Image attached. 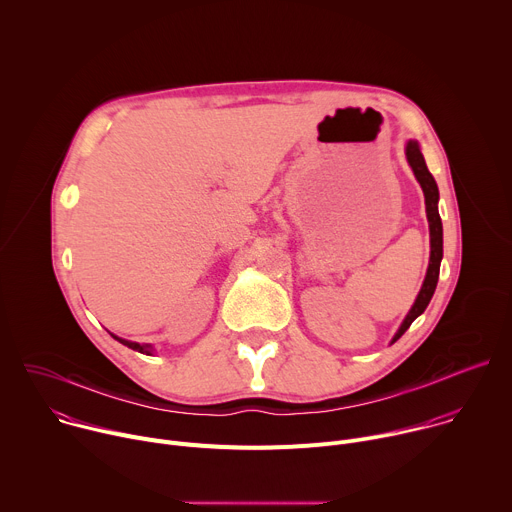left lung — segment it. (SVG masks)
Here are the masks:
<instances>
[{
  "instance_id": "left-lung-1",
  "label": "left lung",
  "mask_w": 512,
  "mask_h": 512,
  "mask_svg": "<svg viewBox=\"0 0 512 512\" xmlns=\"http://www.w3.org/2000/svg\"><path fill=\"white\" fill-rule=\"evenodd\" d=\"M405 156L407 162L417 178V182L421 184L423 196H425V212H427V223H429V243H431V255H429V267L423 279V285L417 294L415 304L411 306L409 314L405 316L401 328L397 330V334L393 336V342L399 340L403 336V332L411 326V322L421 316L433 296L435 285H437V277H440V263L444 257V229H442V218H440V210H437V200H440V190H437V184L433 180V176L429 174L425 160L421 156L419 143L415 139H409L405 145Z\"/></svg>"
}]
</instances>
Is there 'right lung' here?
I'll return each mask as SVG.
<instances>
[{"mask_svg":"<svg viewBox=\"0 0 512 512\" xmlns=\"http://www.w3.org/2000/svg\"><path fill=\"white\" fill-rule=\"evenodd\" d=\"M113 336V334H111ZM115 340H119L121 344H125V346H129V348H133V350H137V352H141V354H152L154 352V346L152 344H137V342H129V340H123V338H119V336H113Z\"/></svg>","mask_w":512,"mask_h":512,"instance_id":"1","label":"right lung"}]
</instances>
